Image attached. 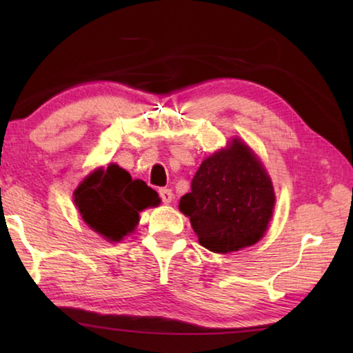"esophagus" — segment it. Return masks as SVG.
<instances>
[{
	"mask_svg": "<svg viewBox=\"0 0 353 353\" xmlns=\"http://www.w3.org/2000/svg\"><path fill=\"white\" fill-rule=\"evenodd\" d=\"M159 194H160V199H162L163 204H170V202L172 201V191L170 188H160Z\"/></svg>",
	"mask_w": 353,
	"mask_h": 353,
	"instance_id": "esophagus-1",
	"label": "esophagus"
}]
</instances>
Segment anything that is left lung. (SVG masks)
<instances>
[{"label": "left lung", "mask_w": 353, "mask_h": 353, "mask_svg": "<svg viewBox=\"0 0 353 353\" xmlns=\"http://www.w3.org/2000/svg\"><path fill=\"white\" fill-rule=\"evenodd\" d=\"M274 188L255 154L240 140L199 166L179 208L190 218L201 246L227 254L252 246L272 216Z\"/></svg>", "instance_id": "8db88e82"}]
</instances>
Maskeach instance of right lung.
I'll list each match as a JSON object with an SVG mask.
<instances>
[{
    "label": "right lung",
    "instance_id": "right-lung-1",
    "mask_svg": "<svg viewBox=\"0 0 353 353\" xmlns=\"http://www.w3.org/2000/svg\"><path fill=\"white\" fill-rule=\"evenodd\" d=\"M82 218L109 241H119L139 224V212L160 204L157 191L132 181L126 170L109 165L92 172L74 191Z\"/></svg>",
    "mask_w": 353,
    "mask_h": 353
}]
</instances>
